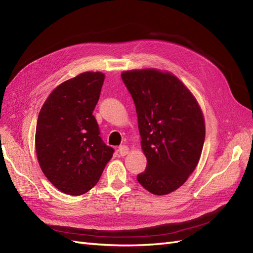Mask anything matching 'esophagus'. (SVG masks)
<instances>
[{
    "instance_id": "obj_1",
    "label": "esophagus",
    "mask_w": 253,
    "mask_h": 253,
    "mask_svg": "<svg viewBox=\"0 0 253 253\" xmlns=\"http://www.w3.org/2000/svg\"><path fill=\"white\" fill-rule=\"evenodd\" d=\"M118 151H119L121 156H126V155L129 153V148H128V146H126V145H121V146L119 147Z\"/></svg>"
}]
</instances>
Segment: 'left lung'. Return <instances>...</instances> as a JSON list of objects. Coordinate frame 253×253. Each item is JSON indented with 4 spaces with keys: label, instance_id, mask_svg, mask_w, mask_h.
<instances>
[{
    "label": "left lung",
    "instance_id": "left-lung-1",
    "mask_svg": "<svg viewBox=\"0 0 253 253\" xmlns=\"http://www.w3.org/2000/svg\"><path fill=\"white\" fill-rule=\"evenodd\" d=\"M138 115L147 164L138 182L157 196L182 186L196 169L205 140L202 111L178 78L156 69L122 75Z\"/></svg>",
    "mask_w": 253,
    "mask_h": 253
}]
</instances>
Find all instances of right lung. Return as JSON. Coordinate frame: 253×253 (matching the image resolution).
<instances>
[{
  "instance_id": "1",
  "label": "right lung",
  "mask_w": 253,
  "mask_h": 253,
  "mask_svg": "<svg viewBox=\"0 0 253 253\" xmlns=\"http://www.w3.org/2000/svg\"><path fill=\"white\" fill-rule=\"evenodd\" d=\"M103 80V74L87 71L63 82L38 115V163L52 185L70 196L92 189L113 156L114 150L102 141L93 115Z\"/></svg>"
}]
</instances>
